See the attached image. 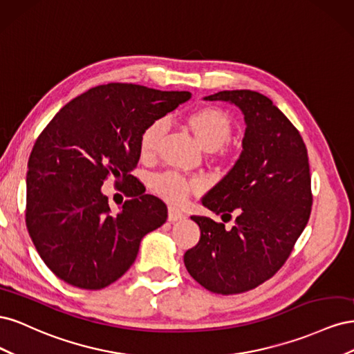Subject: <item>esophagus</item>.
Segmentation results:
<instances>
[{
  "label": "esophagus",
  "mask_w": 354,
  "mask_h": 354,
  "mask_svg": "<svg viewBox=\"0 0 354 354\" xmlns=\"http://www.w3.org/2000/svg\"><path fill=\"white\" fill-rule=\"evenodd\" d=\"M186 218V216L181 211L176 209V208H168V221H178V220H183Z\"/></svg>",
  "instance_id": "obj_1"
}]
</instances>
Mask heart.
<instances>
[{
    "instance_id": "b5f03b06",
    "label": "heart",
    "mask_w": 354,
    "mask_h": 354,
    "mask_svg": "<svg viewBox=\"0 0 354 354\" xmlns=\"http://www.w3.org/2000/svg\"><path fill=\"white\" fill-rule=\"evenodd\" d=\"M186 122L190 131L195 134L198 142L207 152L217 155L220 159L227 158L226 146L233 134L232 118L216 106H203L187 115ZM168 130V124L164 118L152 121L145 127L138 142V151L143 159H152L159 152L160 143ZM152 190L167 202L180 205L189 195L195 194L199 189L196 180H190L173 171L158 174L152 180Z\"/></svg>"
}]
</instances>
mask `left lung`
<instances>
[{
  "label": "left lung",
  "instance_id": "8db88e82",
  "mask_svg": "<svg viewBox=\"0 0 354 354\" xmlns=\"http://www.w3.org/2000/svg\"><path fill=\"white\" fill-rule=\"evenodd\" d=\"M205 100L238 106L245 116L238 162L202 203L232 218L223 223L194 216L199 242L186 251L185 266L211 292L232 295L266 282L291 255L312 212L307 149L292 122L266 95L251 90L220 91Z\"/></svg>",
  "mask_w": 354,
  "mask_h": 354
}]
</instances>
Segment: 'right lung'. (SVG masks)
<instances>
[{
	"label": "right lung",
	"mask_w": 354,
	"mask_h": 354,
	"mask_svg": "<svg viewBox=\"0 0 354 354\" xmlns=\"http://www.w3.org/2000/svg\"><path fill=\"white\" fill-rule=\"evenodd\" d=\"M136 84L97 85L75 97L38 136L28 162L26 227L59 279L106 288L130 269L146 233L167 221V205L131 171L147 124L190 99ZM109 176L129 201L111 214L101 186Z\"/></svg>",
	"instance_id": "right-lung-1"
}]
</instances>
